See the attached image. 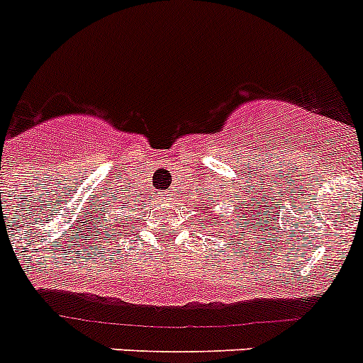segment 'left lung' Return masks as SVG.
I'll use <instances>...</instances> for the list:
<instances>
[{
	"mask_svg": "<svg viewBox=\"0 0 363 363\" xmlns=\"http://www.w3.org/2000/svg\"><path fill=\"white\" fill-rule=\"evenodd\" d=\"M205 208V207H203ZM221 218H223V216H221ZM216 219V218H214ZM214 225H218V219H216V223H214Z\"/></svg>",
	"mask_w": 363,
	"mask_h": 363,
	"instance_id": "left-lung-1",
	"label": "left lung"
}]
</instances>
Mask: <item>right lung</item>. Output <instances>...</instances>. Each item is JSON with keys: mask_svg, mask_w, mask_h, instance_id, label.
Segmentation results:
<instances>
[{"mask_svg": "<svg viewBox=\"0 0 363 363\" xmlns=\"http://www.w3.org/2000/svg\"><path fill=\"white\" fill-rule=\"evenodd\" d=\"M124 221H129V219H128V216H125V218H124ZM124 221H122V218H121V216H118V225H121V227H124V225H125Z\"/></svg>", "mask_w": 363, "mask_h": 363, "instance_id": "add662e5", "label": "right lung"}]
</instances>
